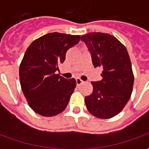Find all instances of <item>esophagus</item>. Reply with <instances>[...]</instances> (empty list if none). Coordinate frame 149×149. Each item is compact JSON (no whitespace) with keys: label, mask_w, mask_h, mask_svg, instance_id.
Returning a JSON list of instances; mask_svg holds the SVG:
<instances>
[{"label":"esophagus","mask_w":149,"mask_h":149,"mask_svg":"<svg viewBox=\"0 0 149 149\" xmlns=\"http://www.w3.org/2000/svg\"><path fill=\"white\" fill-rule=\"evenodd\" d=\"M76 81H77V84L78 86H79V85H81V84H83V83H84V81H82L81 79H80V78H77V79H76Z\"/></svg>","instance_id":"esophagus-1"}]
</instances>
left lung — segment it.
Instances as JSON below:
<instances>
[{
    "instance_id": "1",
    "label": "left lung",
    "mask_w": 149,
    "mask_h": 149,
    "mask_svg": "<svg viewBox=\"0 0 149 149\" xmlns=\"http://www.w3.org/2000/svg\"><path fill=\"white\" fill-rule=\"evenodd\" d=\"M90 51L94 67L103 68L101 81L91 82L93 93L84 98L87 109L97 118L109 119L121 112L131 97L134 75L125 46L109 33L81 36Z\"/></svg>"
}]
</instances>
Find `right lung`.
Instances as JSON below:
<instances>
[{
  "label": "right lung",
  "mask_w": 149,
  "mask_h": 149,
  "mask_svg": "<svg viewBox=\"0 0 149 149\" xmlns=\"http://www.w3.org/2000/svg\"><path fill=\"white\" fill-rule=\"evenodd\" d=\"M80 38V35L51 33L33 40L26 49L19 68L20 83L29 105L37 114L49 117L66 109L77 81L56 71Z\"/></svg>",
  "instance_id": "obj_1"
}]
</instances>
